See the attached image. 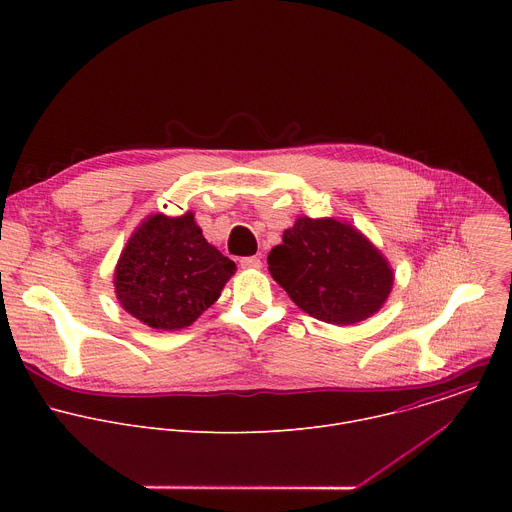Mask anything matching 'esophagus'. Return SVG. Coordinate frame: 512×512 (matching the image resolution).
I'll return each instance as SVG.
<instances>
[{
	"label": "esophagus",
	"instance_id": "34e87169",
	"mask_svg": "<svg viewBox=\"0 0 512 512\" xmlns=\"http://www.w3.org/2000/svg\"><path fill=\"white\" fill-rule=\"evenodd\" d=\"M241 267L243 269H259L261 267V259L259 257H243L241 259Z\"/></svg>",
	"mask_w": 512,
	"mask_h": 512
}]
</instances>
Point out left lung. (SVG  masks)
<instances>
[{"instance_id":"obj_1","label":"left lung","mask_w":512,"mask_h":512,"mask_svg":"<svg viewBox=\"0 0 512 512\" xmlns=\"http://www.w3.org/2000/svg\"><path fill=\"white\" fill-rule=\"evenodd\" d=\"M271 277L306 314L348 326L379 312L393 287L385 257L350 225L300 216L267 255Z\"/></svg>"}]
</instances>
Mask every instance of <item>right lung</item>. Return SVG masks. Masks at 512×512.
<instances>
[{"label": "right lung", "instance_id": "1", "mask_svg": "<svg viewBox=\"0 0 512 512\" xmlns=\"http://www.w3.org/2000/svg\"><path fill=\"white\" fill-rule=\"evenodd\" d=\"M237 265L202 237L194 214H154L131 235L115 267V294L139 322L180 330L208 310Z\"/></svg>", "mask_w": 512, "mask_h": 512}]
</instances>
